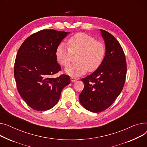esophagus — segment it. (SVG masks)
<instances>
[{"label":"esophagus","instance_id":"1","mask_svg":"<svg viewBox=\"0 0 147 147\" xmlns=\"http://www.w3.org/2000/svg\"><path fill=\"white\" fill-rule=\"evenodd\" d=\"M78 79L76 78H74V77H71V80L72 82H75Z\"/></svg>","mask_w":147,"mask_h":147}]
</instances>
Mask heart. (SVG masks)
Masks as SVG:
<instances>
[{
    "label": "heart",
    "mask_w": 147,
    "mask_h": 147,
    "mask_svg": "<svg viewBox=\"0 0 147 147\" xmlns=\"http://www.w3.org/2000/svg\"><path fill=\"white\" fill-rule=\"evenodd\" d=\"M67 45L59 44L55 51L56 58L59 64L67 66L71 62L73 55H77L76 63L67 66L65 72L69 75L77 76L87 71H96L104 60L106 48L104 43L85 33H77L67 40Z\"/></svg>",
    "instance_id": "b5f03b06"
}]
</instances>
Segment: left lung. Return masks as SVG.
<instances>
[{"label":"left lung","instance_id":"obj_1","mask_svg":"<svg viewBox=\"0 0 147 147\" xmlns=\"http://www.w3.org/2000/svg\"><path fill=\"white\" fill-rule=\"evenodd\" d=\"M106 48L98 69L81 79L84 88L79 96L82 106L94 113L109 108L123 90L126 75V57L122 47L109 32L100 30Z\"/></svg>","mask_w":147,"mask_h":147}]
</instances>
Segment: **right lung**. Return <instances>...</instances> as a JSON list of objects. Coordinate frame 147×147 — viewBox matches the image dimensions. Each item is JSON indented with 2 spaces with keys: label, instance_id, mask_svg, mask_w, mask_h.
I'll use <instances>...</instances> for the list:
<instances>
[{
  "label": "right lung",
  "instance_id": "add662e5",
  "mask_svg": "<svg viewBox=\"0 0 147 147\" xmlns=\"http://www.w3.org/2000/svg\"><path fill=\"white\" fill-rule=\"evenodd\" d=\"M69 32L42 30L23 42L17 53L14 76L18 91L32 109L46 111L59 101L63 88L71 83L65 74L53 78L61 70L55 51Z\"/></svg>",
  "mask_w": 147,
  "mask_h": 147
}]
</instances>
